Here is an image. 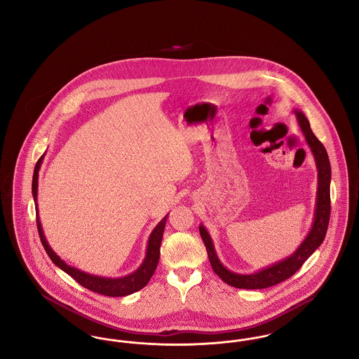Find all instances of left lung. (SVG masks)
<instances>
[{
    "mask_svg": "<svg viewBox=\"0 0 359 359\" xmlns=\"http://www.w3.org/2000/svg\"><path fill=\"white\" fill-rule=\"evenodd\" d=\"M296 120L299 122V126L303 132V136L306 138L311 152L315 157L316 168H318V192H316V208L313 215L312 227L308 233L307 237L300 243V246L296 249L294 253L290 257L276 262L273 265H269L266 268H262L261 271H257L255 273L241 274L229 271L219 258L217 256L212 239L210 237L208 231L205 226H199V231L202 239L205 242V249L210 264L212 266V271L218 274L223 281L234 288L239 290H262L273 287L278 283H283L284 280L290 278V276L296 273L302 265L308 259L325 241V233L328 229L330 222V212H331V203H330V183H331V165L328 160V154L325 151V145L316 138L313 132L311 130L307 117L303 114V111L294 109L293 110Z\"/></svg>",
    "mask_w": 359,
    "mask_h": 359,
    "instance_id": "1",
    "label": "left lung"
}]
</instances>
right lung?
Instances as JSON below:
<instances>
[{"label":"right lung","mask_w":359,"mask_h":359,"mask_svg":"<svg viewBox=\"0 0 359 359\" xmlns=\"http://www.w3.org/2000/svg\"><path fill=\"white\" fill-rule=\"evenodd\" d=\"M43 158H44V154L37 160V163L34 165V179H32V195H34L36 208H37V179H39V171H40ZM36 215H37L36 223H37L39 236H40L41 243H43L47 255L51 258L52 262L57 268H60L63 272L69 274L82 287L93 290V292L104 294V296H111V297H121V296L132 294L137 290H142L149 283L151 277L154 276V271L157 268V264H158L160 245H161L163 233H164V229H165V222H167V218H168V215H165L160 222L157 223L154 231L151 233L149 239H148V246H147V256H145L142 264L137 268L136 271L133 273L123 276V277L110 278V277H101V276H95V274L86 273V272H82L81 269H76L74 266L67 265L60 257L52 250L51 246L48 245L47 239L44 237L40 218H39V210L36 211Z\"/></svg>","instance_id":"add662e5"}]
</instances>
